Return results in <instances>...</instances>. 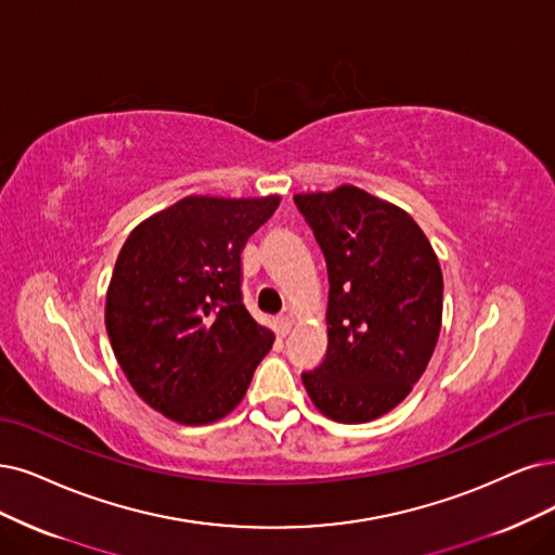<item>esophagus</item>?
<instances>
[{"mask_svg":"<svg viewBox=\"0 0 555 555\" xmlns=\"http://www.w3.org/2000/svg\"><path fill=\"white\" fill-rule=\"evenodd\" d=\"M291 330H293V318H291V315L276 318V332H279L281 336H288Z\"/></svg>","mask_w":555,"mask_h":555,"instance_id":"esophagus-1","label":"esophagus"}]
</instances>
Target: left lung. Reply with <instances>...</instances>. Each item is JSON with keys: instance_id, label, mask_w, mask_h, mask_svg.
I'll use <instances>...</instances> for the list:
<instances>
[{"instance_id": "8db88e82", "label": "left lung", "mask_w": 555, "mask_h": 555, "mask_svg": "<svg viewBox=\"0 0 555 555\" xmlns=\"http://www.w3.org/2000/svg\"><path fill=\"white\" fill-rule=\"evenodd\" d=\"M330 272L326 354L301 373L318 412L367 423L425 373L441 332L443 276L433 244L398 205L354 184L295 194Z\"/></svg>"}]
</instances>
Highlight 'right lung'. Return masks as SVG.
<instances>
[{"label": "right lung", "instance_id": "right-lung-1", "mask_svg": "<svg viewBox=\"0 0 555 555\" xmlns=\"http://www.w3.org/2000/svg\"><path fill=\"white\" fill-rule=\"evenodd\" d=\"M281 196H184L134 225L114 264L105 326L134 393L180 425L242 402L274 332L242 304L240 254Z\"/></svg>", "mask_w": 555, "mask_h": 555}]
</instances>
